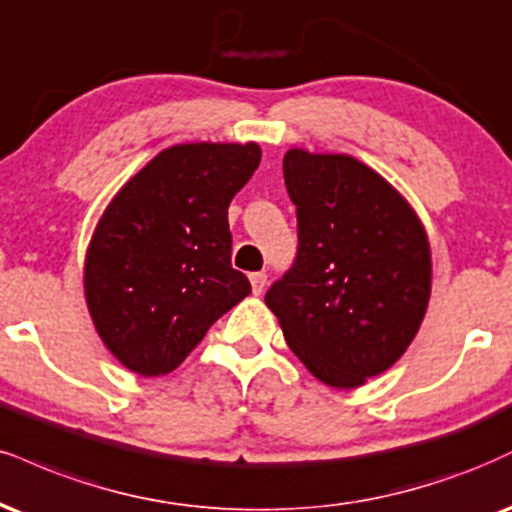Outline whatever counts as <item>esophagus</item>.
<instances>
[{
  "instance_id": "1",
  "label": "esophagus",
  "mask_w": 512,
  "mask_h": 512,
  "mask_svg": "<svg viewBox=\"0 0 512 512\" xmlns=\"http://www.w3.org/2000/svg\"><path fill=\"white\" fill-rule=\"evenodd\" d=\"M250 286H252V293L260 295L264 288H267V274H264V272L250 274Z\"/></svg>"
}]
</instances>
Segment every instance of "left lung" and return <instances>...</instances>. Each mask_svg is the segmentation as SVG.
<instances>
[{"instance_id": "8db88e82", "label": "left lung", "mask_w": 512, "mask_h": 512, "mask_svg": "<svg viewBox=\"0 0 512 512\" xmlns=\"http://www.w3.org/2000/svg\"><path fill=\"white\" fill-rule=\"evenodd\" d=\"M283 178L298 255L264 303L319 381L355 389L386 372L420 329L432 293L427 231L408 200L355 157L293 147Z\"/></svg>"}]
</instances>
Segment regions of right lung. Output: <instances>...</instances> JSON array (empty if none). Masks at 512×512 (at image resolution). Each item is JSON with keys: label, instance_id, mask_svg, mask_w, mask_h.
Wrapping results in <instances>:
<instances>
[{"label": "right lung", "instance_id": "add662e5", "mask_svg": "<svg viewBox=\"0 0 512 512\" xmlns=\"http://www.w3.org/2000/svg\"><path fill=\"white\" fill-rule=\"evenodd\" d=\"M260 159L257 143L166 147L104 209L85 255V303L123 367L174 372L250 295L231 267L229 205Z\"/></svg>", "mask_w": 512, "mask_h": 512}]
</instances>
